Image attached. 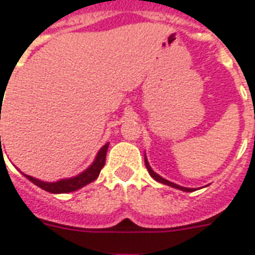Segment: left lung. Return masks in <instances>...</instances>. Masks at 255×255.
I'll list each match as a JSON object with an SVG mask.
<instances>
[{
    "label": "left lung",
    "mask_w": 255,
    "mask_h": 255,
    "mask_svg": "<svg viewBox=\"0 0 255 255\" xmlns=\"http://www.w3.org/2000/svg\"><path fill=\"white\" fill-rule=\"evenodd\" d=\"M144 161H145V167H147L148 172H149V174H151L152 177L155 178L156 181L161 182V184H165V185L172 186V188H176V189L184 190V192H192V190H194V189H192V188H185V186H180V185H177V184H174V182L168 181V180H165V178H163V177H161V176H159V174L156 173V172H153V170H152L151 165H149V164H148L147 157H144Z\"/></svg>",
    "instance_id": "1"
}]
</instances>
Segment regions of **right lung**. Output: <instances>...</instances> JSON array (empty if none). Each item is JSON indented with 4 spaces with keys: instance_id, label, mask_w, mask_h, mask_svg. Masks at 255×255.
<instances>
[{
    "instance_id": "obj_1",
    "label": "right lung",
    "mask_w": 255,
    "mask_h": 255,
    "mask_svg": "<svg viewBox=\"0 0 255 255\" xmlns=\"http://www.w3.org/2000/svg\"><path fill=\"white\" fill-rule=\"evenodd\" d=\"M2 100V96H1ZM1 119V118H0ZM108 144H104L103 147L100 148V151L98 152L94 163L85 170L82 172L81 174H78L75 177H70V178H63V180H59V181L55 182H46L41 181L38 178H34L31 176H27V174H23L25 177H27L30 181L35 184L37 186L42 188L46 192H50V193H70V192H74V190L79 189L82 186L87 185L90 182H92L94 180L98 178L99 176L100 170L104 167V163H106V155H107V149H108ZM0 149H1V136H0ZM2 152V149H1Z\"/></svg>"
}]
</instances>
